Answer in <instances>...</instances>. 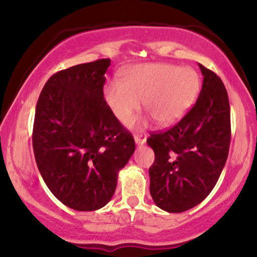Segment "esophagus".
Here are the masks:
<instances>
[{
    "label": "esophagus",
    "mask_w": 257,
    "mask_h": 257,
    "mask_svg": "<svg viewBox=\"0 0 257 257\" xmlns=\"http://www.w3.org/2000/svg\"><path fill=\"white\" fill-rule=\"evenodd\" d=\"M146 134H135L134 140L137 145H144L146 143Z\"/></svg>",
    "instance_id": "1"
}]
</instances>
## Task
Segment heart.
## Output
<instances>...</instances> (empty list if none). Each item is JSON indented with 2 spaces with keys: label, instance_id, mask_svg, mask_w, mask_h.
Returning a JSON list of instances; mask_svg holds the SVG:
<instances>
[{
  "label": "heart",
  "instance_id": "obj_1",
  "mask_svg": "<svg viewBox=\"0 0 257 257\" xmlns=\"http://www.w3.org/2000/svg\"><path fill=\"white\" fill-rule=\"evenodd\" d=\"M199 90V76L192 67L174 64H141L128 69L122 81L105 85V100L120 123H129L140 110L162 125H172L185 116Z\"/></svg>",
  "mask_w": 257,
  "mask_h": 257
}]
</instances>
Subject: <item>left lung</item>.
<instances>
[{
    "instance_id": "1",
    "label": "left lung",
    "mask_w": 257,
    "mask_h": 257,
    "mask_svg": "<svg viewBox=\"0 0 257 257\" xmlns=\"http://www.w3.org/2000/svg\"><path fill=\"white\" fill-rule=\"evenodd\" d=\"M203 85L196 104L178 124L152 133L155 152L150 192L158 208L182 213L203 202L219 180L231 143L227 90L219 76L199 64Z\"/></svg>"
}]
</instances>
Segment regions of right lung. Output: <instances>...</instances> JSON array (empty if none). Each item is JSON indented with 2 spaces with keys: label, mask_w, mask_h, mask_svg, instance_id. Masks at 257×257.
Returning <instances> with one entry per match:
<instances>
[{
  "label": "right lung",
  "mask_w": 257,
  "mask_h": 257,
  "mask_svg": "<svg viewBox=\"0 0 257 257\" xmlns=\"http://www.w3.org/2000/svg\"><path fill=\"white\" fill-rule=\"evenodd\" d=\"M110 59L61 70L44 84L35 112L32 146L43 181L73 210L107 204L118 172L135 151L133 135L104 99Z\"/></svg>",
  "instance_id": "obj_1"
}]
</instances>
